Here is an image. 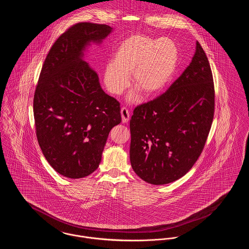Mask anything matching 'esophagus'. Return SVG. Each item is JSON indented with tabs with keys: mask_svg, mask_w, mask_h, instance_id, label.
<instances>
[{
	"mask_svg": "<svg viewBox=\"0 0 249 249\" xmlns=\"http://www.w3.org/2000/svg\"><path fill=\"white\" fill-rule=\"evenodd\" d=\"M120 114H121V117H122V122L123 123H127L130 119V112L127 108L125 107H122L121 108V111H120Z\"/></svg>",
	"mask_w": 249,
	"mask_h": 249,
	"instance_id": "34e87169",
	"label": "esophagus"
}]
</instances>
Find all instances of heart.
Segmentation results:
<instances>
[{
  "mask_svg": "<svg viewBox=\"0 0 249 249\" xmlns=\"http://www.w3.org/2000/svg\"><path fill=\"white\" fill-rule=\"evenodd\" d=\"M179 51L176 43L169 38L154 39L146 35H133L121 42L115 51L114 60L106 63L103 82L107 91L121 95L133 83L145 96L160 93L171 80L177 66ZM140 99L136 89L128 96L130 102Z\"/></svg>",
  "mask_w": 249,
  "mask_h": 249,
  "instance_id": "b5f03b06",
  "label": "heart"
}]
</instances>
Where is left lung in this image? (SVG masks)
I'll use <instances>...</instances> for the list:
<instances>
[{"mask_svg": "<svg viewBox=\"0 0 249 249\" xmlns=\"http://www.w3.org/2000/svg\"><path fill=\"white\" fill-rule=\"evenodd\" d=\"M214 99L211 65L197 41L191 64L167 92L134 110L130 159L142 180L165 185L192 169L211 131Z\"/></svg>", "mask_w": 249, "mask_h": 249, "instance_id": "obj_1", "label": "left lung"}]
</instances>
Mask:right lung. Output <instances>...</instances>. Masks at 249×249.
I'll return each mask as SVG.
<instances>
[{
    "label": "right lung",
    "instance_id": "right-lung-1",
    "mask_svg": "<svg viewBox=\"0 0 249 249\" xmlns=\"http://www.w3.org/2000/svg\"><path fill=\"white\" fill-rule=\"evenodd\" d=\"M112 30L93 22L72 25L54 42L39 74L33 101L38 145L50 166L68 178L96 171L110 131L121 122L119 102L82 59L91 41L100 43Z\"/></svg>",
    "mask_w": 249,
    "mask_h": 249
}]
</instances>
